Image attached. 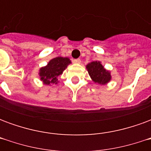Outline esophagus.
Returning <instances> with one entry per match:
<instances>
[{
	"instance_id": "1",
	"label": "esophagus",
	"mask_w": 151,
	"mask_h": 151,
	"mask_svg": "<svg viewBox=\"0 0 151 151\" xmlns=\"http://www.w3.org/2000/svg\"><path fill=\"white\" fill-rule=\"evenodd\" d=\"M73 63H76V64H80L81 63V60L78 58V59L73 60Z\"/></svg>"
}]
</instances>
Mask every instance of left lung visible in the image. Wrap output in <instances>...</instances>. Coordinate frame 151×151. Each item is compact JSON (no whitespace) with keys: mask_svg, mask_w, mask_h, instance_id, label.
I'll list each match as a JSON object with an SVG mask.
<instances>
[{"mask_svg":"<svg viewBox=\"0 0 151 151\" xmlns=\"http://www.w3.org/2000/svg\"><path fill=\"white\" fill-rule=\"evenodd\" d=\"M86 69L92 81L100 85H106L111 81V73L104 69L100 61H92L86 65Z\"/></svg>","mask_w":151,"mask_h":151,"instance_id":"8db88e82","label":"left lung"}]
</instances>
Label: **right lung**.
I'll list each match as a JSON object with an SVG mask.
<instances>
[{
  "label": "right lung",
  "mask_w": 151,
  "mask_h": 151,
  "mask_svg": "<svg viewBox=\"0 0 151 151\" xmlns=\"http://www.w3.org/2000/svg\"><path fill=\"white\" fill-rule=\"evenodd\" d=\"M71 63V60L68 57L58 56L53 58L47 63L44 67L40 68V80L45 85H52L58 83V78L62 74L63 71Z\"/></svg>",
  "instance_id": "add662e5"
}]
</instances>
